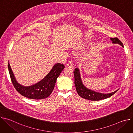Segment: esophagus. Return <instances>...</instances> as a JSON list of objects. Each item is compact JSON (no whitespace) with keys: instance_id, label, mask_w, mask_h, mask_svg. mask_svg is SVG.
<instances>
[{"instance_id":"esophagus-1","label":"esophagus","mask_w":133,"mask_h":133,"mask_svg":"<svg viewBox=\"0 0 133 133\" xmlns=\"http://www.w3.org/2000/svg\"><path fill=\"white\" fill-rule=\"evenodd\" d=\"M67 65L68 67L71 68V67H73L74 64H73V63L72 62V61H69V62H68L67 63Z\"/></svg>"}]
</instances>
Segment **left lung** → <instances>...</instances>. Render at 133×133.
Instances as JSON below:
<instances>
[{
	"mask_svg": "<svg viewBox=\"0 0 133 133\" xmlns=\"http://www.w3.org/2000/svg\"><path fill=\"white\" fill-rule=\"evenodd\" d=\"M111 40L112 43L118 44L124 47L122 42L117 37L111 38ZM74 83L76 87V89L79 95L83 98L90 101H100L103 99L107 98L112 95H113L118 90L109 94H102L96 92L95 91H92L90 89L86 88L83 84L79 74V69L76 68L74 71Z\"/></svg>",
	"mask_w": 133,
	"mask_h": 133,
	"instance_id": "1",
	"label": "left lung"
}]
</instances>
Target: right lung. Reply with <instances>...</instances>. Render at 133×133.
<instances>
[{"mask_svg": "<svg viewBox=\"0 0 133 133\" xmlns=\"http://www.w3.org/2000/svg\"><path fill=\"white\" fill-rule=\"evenodd\" d=\"M8 67L12 83L19 93L28 98L42 99L50 96L54 88L57 78L64 69L65 66L61 63L55 64L44 79L38 83L28 87L19 84L15 78L9 62Z\"/></svg>", "mask_w": 133, "mask_h": 133, "instance_id": "right-lung-1", "label": "right lung"}]
</instances>
